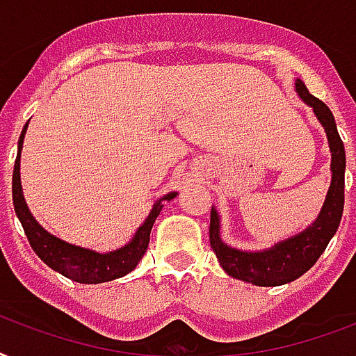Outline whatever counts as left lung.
<instances>
[{
    "label": "left lung",
    "mask_w": 356,
    "mask_h": 356,
    "mask_svg": "<svg viewBox=\"0 0 356 356\" xmlns=\"http://www.w3.org/2000/svg\"><path fill=\"white\" fill-rule=\"evenodd\" d=\"M296 90L301 96V100L312 107L314 115L325 128L330 156H332L330 159L332 180L318 219L307 230L273 245L271 249L247 252V250L232 249L222 241L221 219L216 208H211V216H209V243L221 267L230 277L256 286H282L305 275L318 261L319 256L323 254V250L327 249V245L340 227L341 213H343L346 150L340 134L336 129L334 117L323 102L308 92L301 79L296 81Z\"/></svg>",
    "instance_id": "obj_1"
}]
</instances>
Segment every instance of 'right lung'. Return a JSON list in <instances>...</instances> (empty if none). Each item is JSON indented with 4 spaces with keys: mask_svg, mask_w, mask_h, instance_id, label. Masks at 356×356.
Masks as SVG:
<instances>
[{
    "mask_svg": "<svg viewBox=\"0 0 356 356\" xmlns=\"http://www.w3.org/2000/svg\"><path fill=\"white\" fill-rule=\"evenodd\" d=\"M27 124L22 129L20 140H18V156H16L15 170H13V204H15L16 216L20 219L31 249L54 271L60 273L63 277L76 280L79 284L109 282V280H115V278H120L124 275H128L129 271H134L135 266L139 264L140 258L147 252L154 221H156V217L159 216V211L163 208V202L165 200H172L176 197V193H169L163 198L156 200L152 211L148 213L147 221L137 228L134 239L128 245L120 247V249L102 254V252H96V250L66 243L63 239L55 238L49 232H46L38 225L37 219L31 216V211L27 208L26 198H24L20 184V154Z\"/></svg>",
    "mask_w": 356,
    "mask_h": 356,
    "instance_id": "add662e5",
    "label": "right lung"
}]
</instances>
